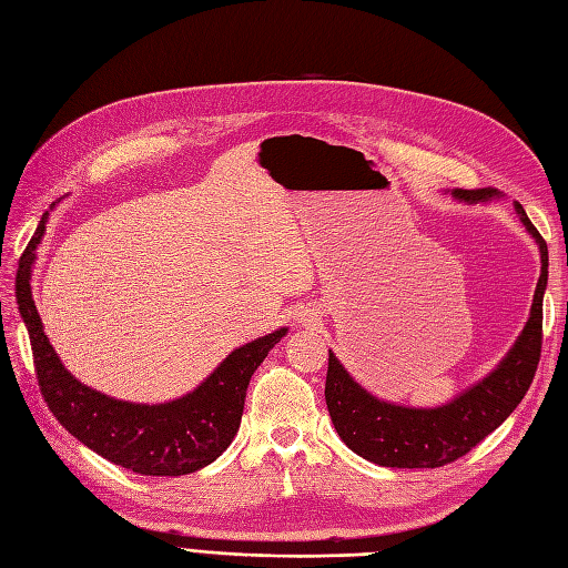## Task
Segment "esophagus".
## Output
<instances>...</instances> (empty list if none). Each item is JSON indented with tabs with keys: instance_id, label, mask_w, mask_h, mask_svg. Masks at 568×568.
<instances>
[{
	"instance_id": "obj_1",
	"label": "esophagus",
	"mask_w": 568,
	"mask_h": 568,
	"mask_svg": "<svg viewBox=\"0 0 568 568\" xmlns=\"http://www.w3.org/2000/svg\"><path fill=\"white\" fill-rule=\"evenodd\" d=\"M307 317H313V313H311V315H301V322H305Z\"/></svg>"
}]
</instances>
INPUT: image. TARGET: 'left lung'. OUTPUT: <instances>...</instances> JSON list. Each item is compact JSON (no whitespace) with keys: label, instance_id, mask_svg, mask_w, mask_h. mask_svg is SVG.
<instances>
[{"label":"left lung","instance_id":"left-lung-1","mask_svg":"<svg viewBox=\"0 0 568 568\" xmlns=\"http://www.w3.org/2000/svg\"><path fill=\"white\" fill-rule=\"evenodd\" d=\"M459 203L476 205L497 201L495 189H453ZM521 225L540 251V277L532 294L530 315L507 355L484 379L464 388L453 400L438 407H412L376 398L359 386L341 359L329 351L324 398L336 434L348 448L379 467L436 469L467 455L493 434L517 407L536 376L542 346V296L547 288V244L521 203H514Z\"/></svg>","mask_w":568,"mask_h":568}]
</instances>
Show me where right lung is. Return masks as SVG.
Masks as SVG:
<instances>
[{"label": "right lung", "mask_w": 568, "mask_h": 568, "mask_svg": "<svg viewBox=\"0 0 568 568\" xmlns=\"http://www.w3.org/2000/svg\"><path fill=\"white\" fill-rule=\"evenodd\" d=\"M57 203H51L54 209ZM42 215L36 236L21 257L16 301L36 359L42 398L68 434L104 459L142 476H182L215 462L234 440L253 372L286 336L282 329L234 348L186 395L156 405L118 400L84 386L63 367L51 348L40 313L32 301V265L47 232Z\"/></svg>", "instance_id": "obj_1"}]
</instances>
